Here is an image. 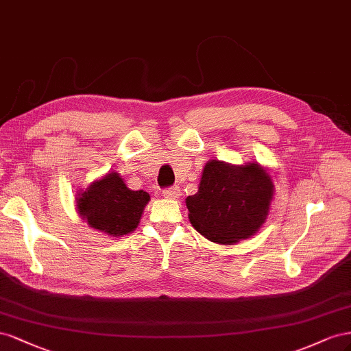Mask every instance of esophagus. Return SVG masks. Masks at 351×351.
<instances>
[{"mask_svg":"<svg viewBox=\"0 0 351 351\" xmlns=\"http://www.w3.org/2000/svg\"><path fill=\"white\" fill-rule=\"evenodd\" d=\"M179 195H181V189H179L178 186L163 189V197H165V198H169V199H178V198H179Z\"/></svg>","mask_w":351,"mask_h":351,"instance_id":"obj_1","label":"esophagus"}]
</instances>
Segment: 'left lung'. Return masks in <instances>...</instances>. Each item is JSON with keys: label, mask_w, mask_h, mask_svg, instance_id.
I'll use <instances>...</instances> for the list:
<instances>
[{"label": "left lung", "mask_w": 351, "mask_h": 351, "mask_svg": "<svg viewBox=\"0 0 351 351\" xmlns=\"http://www.w3.org/2000/svg\"><path fill=\"white\" fill-rule=\"evenodd\" d=\"M274 194L272 176L254 160L244 165L208 160L197 194L185 199L188 219L208 241L232 245L262 228Z\"/></svg>", "instance_id": "obj_1"}]
</instances>
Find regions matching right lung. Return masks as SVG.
Returning <instances> with one entry per match:
<instances>
[{
    "label": "right lung",
    "mask_w": 351,
    "mask_h": 351,
    "mask_svg": "<svg viewBox=\"0 0 351 351\" xmlns=\"http://www.w3.org/2000/svg\"><path fill=\"white\" fill-rule=\"evenodd\" d=\"M77 215L95 231L108 237H125L139 225L149 194L128 188L117 172H108L81 189L75 198Z\"/></svg>",
    "instance_id": "add662e5"
}]
</instances>
